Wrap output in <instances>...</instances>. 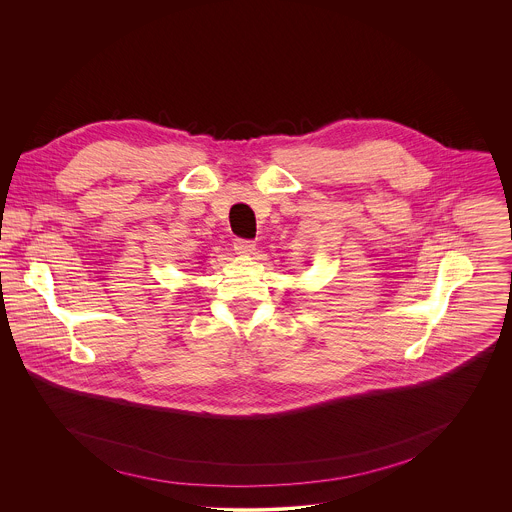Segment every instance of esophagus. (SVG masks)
<instances>
[{"label": "esophagus", "mask_w": 512, "mask_h": 512, "mask_svg": "<svg viewBox=\"0 0 512 512\" xmlns=\"http://www.w3.org/2000/svg\"><path fill=\"white\" fill-rule=\"evenodd\" d=\"M234 250L238 254H252L256 250V244L254 240H246V238H236L234 240Z\"/></svg>", "instance_id": "esophagus-1"}]
</instances>
